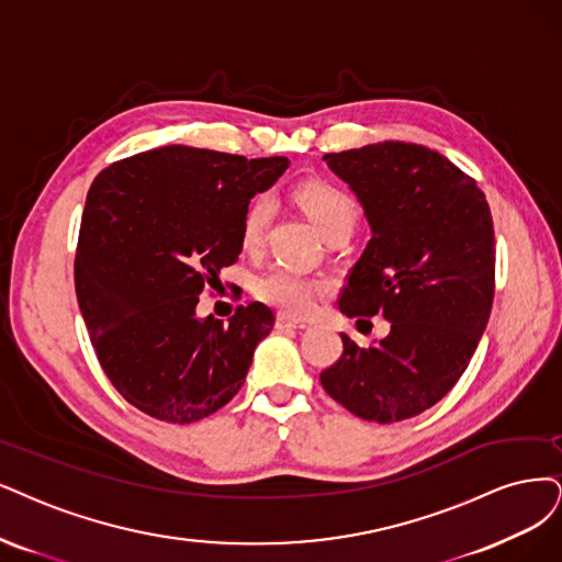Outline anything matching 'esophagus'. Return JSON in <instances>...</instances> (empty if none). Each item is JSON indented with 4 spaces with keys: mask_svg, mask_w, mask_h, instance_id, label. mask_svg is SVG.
<instances>
[{
    "mask_svg": "<svg viewBox=\"0 0 562 562\" xmlns=\"http://www.w3.org/2000/svg\"><path fill=\"white\" fill-rule=\"evenodd\" d=\"M276 326H278L280 330H289V328H307V322L294 319V317H289V315H278Z\"/></svg>",
    "mask_w": 562,
    "mask_h": 562,
    "instance_id": "34e87169",
    "label": "esophagus"
}]
</instances>
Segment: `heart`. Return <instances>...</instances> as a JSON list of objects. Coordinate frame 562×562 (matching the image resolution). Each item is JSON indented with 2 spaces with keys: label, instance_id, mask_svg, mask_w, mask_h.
Returning a JSON list of instances; mask_svg holds the SVG:
<instances>
[{
  "label": "heart",
  "instance_id": "1",
  "mask_svg": "<svg viewBox=\"0 0 562 562\" xmlns=\"http://www.w3.org/2000/svg\"><path fill=\"white\" fill-rule=\"evenodd\" d=\"M294 196L326 238L351 234V228H355L359 220V205L355 196L334 182L307 180L296 187ZM270 213H273V201H270L268 194H259L249 201L240 232L245 247H257L261 243L270 222ZM252 289L257 299L282 310V313L305 315L326 292L328 282L322 276H310L296 268L273 266L266 273L257 276Z\"/></svg>",
  "mask_w": 562,
  "mask_h": 562
}]
</instances>
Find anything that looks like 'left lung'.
I'll return each instance as SVG.
<instances>
[{"label": "left lung", "mask_w": 562, "mask_h": 562, "mask_svg": "<svg viewBox=\"0 0 562 562\" xmlns=\"http://www.w3.org/2000/svg\"><path fill=\"white\" fill-rule=\"evenodd\" d=\"M324 161L355 190L372 228L338 307L347 317L382 315L391 330L370 347L342 334L322 386L366 422L417 417L461 380L488 324L491 207L468 173L417 143L384 140Z\"/></svg>", "instance_id": "obj_1"}]
</instances>
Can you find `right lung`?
Wrapping results in <instances>:
<instances>
[{
	"instance_id": "add662e5",
	"label": "right lung",
	"mask_w": 562,
	"mask_h": 562,
	"mask_svg": "<svg viewBox=\"0 0 562 562\" xmlns=\"http://www.w3.org/2000/svg\"><path fill=\"white\" fill-rule=\"evenodd\" d=\"M286 166V157L166 145L94 178L78 232L76 296L103 372L148 417L192 424L243 386L273 310L255 301L222 322L199 319L196 303L238 261L249 199Z\"/></svg>"
}]
</instances>
